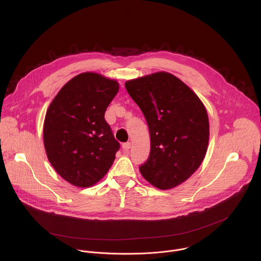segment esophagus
Listing matches in <instances>:
<instances>
[{"label":"esophagus","mask_w":261,"mask_h":261,"mask_svg":"<svg viewBox=\"0 0 261 261\" xmlns=\"http://www.w3.org/2000/svg\"><path fill=\"white\" fill-rule=\"evenodd\" d=\"M122 149L123 150L125 151V152H127L128 151V149H130V143H124V144H122Z\"/></svg>","instance_id":"1"}]
</instances>
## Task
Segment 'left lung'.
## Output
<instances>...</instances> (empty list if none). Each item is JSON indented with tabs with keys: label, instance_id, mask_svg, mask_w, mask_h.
I'll list each match as a JSON object with an SVG mask.
<instances>
[{
	"label": "left lung",
	"instance_id": "8db88e82",
	"mask_svg": "<svg viewBox=\"0 0 261 261\" xmlns=\"http://www.w3.org/2000/svg\"><path fill=\"white\" fill-rule=\"evenodd\" d=\"M124 85L149 125L150 152L141 174L160 190L179 186L197 171L207 151L209 119L203 102L182 80L165 71Z\"/></svg>",
	"mask_w": 261,
	"mask_h": 261
}]
</instances>
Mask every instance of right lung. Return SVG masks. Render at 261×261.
Masks as SVG:
<instances>
[{
    "label": "right lung",
    "mask_w": 261,
    "mask_h": 261,
    "mask_svg": "<svg viewBox=\"0 0 261 261\" xmlns=\"http://www.w3.org/2000/svg\"><path fill=\"white\" fill-rule=\"evenodd\" d=\"M118 89L115 79L80 73L59 90L47 110L43 126L47 158L73 186H93L112 167L119 143L105 113Z\"/></svg>",
    "instance_id": "add662e5"
}]
</instances>
